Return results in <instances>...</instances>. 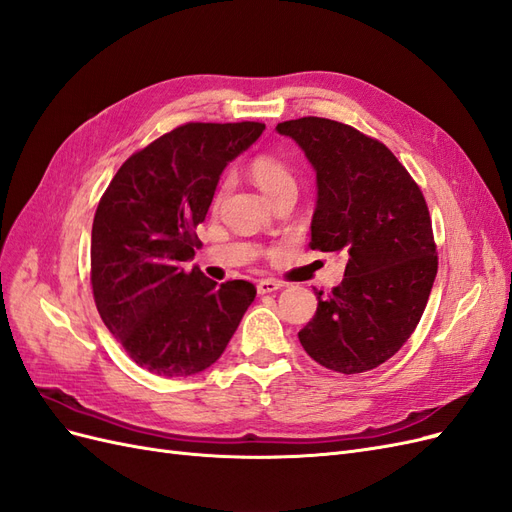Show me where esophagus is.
Instances as JSON below:
<instances>
[{"instance_id":"obj_1","label":"esophagus","mask_w":512,"mask_h":512,"mask_svg":"<svg viewBox=\"0 0 512 512\" xmlns=\"http://www.w3.org/2000/svg\"><path fill=\"white\" fill-rule=\"evenodd\" d=\"M284 284L282 282H277V280H260L258 282V292L260 294H269V292H275V290H280Z\"/></svg>"}]
</instances>
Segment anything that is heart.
Segmentation results:
<instances>
[{"instance_id":"b5f03b06","label":"heart","mask_w":512,"mask_h":512,"mask_svg":"<svg viewBox=\"0 0 512 512\" xmlns=\"http://www.w3.org/2000/svg\"><path fill=\"white\" fill-rule=\"evenodd\" d=\"M250 175L258 188L269 198H275L282 192H297V181H294L292 170L271 156H260L250 164ZM222 194V192H220Z\"/></svg>"}]
</instances>
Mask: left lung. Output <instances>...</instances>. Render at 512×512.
<instances>
[{"mask_svg":"<svg viewBox=\"0 0 512 512\" xmlns=\"http://www.w3.org/2000/svg\"><path fill=\"white\" fill-rule=\"evenodd\" d=\"M316 170L309 247L346 258L344 280L299 331L305 352L339 374L369 371L408 342L438 273L423 192L391 149L346 123H277Z\"/></svg>","mask_w":512,"mask_h":512,"instance_id":"8db88e82","label":"left lung"}]
</instances>
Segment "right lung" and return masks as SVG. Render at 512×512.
Returning a JSON list of instances; mask_svg holds the SVG:
<instances>
[{
    "mask_svg": "<svg viewBox=\"0 0 512 512\" xmlns=\"http://www.w3.org/2000/svg\"><path fill=\"white\" fill-rule=\"evenodd\" d=\"M265 123H185L136 151L108 183L91 228V288L106 329L130 359L164 378L192 376L226 350L256 297L185 262L200 243L228 162Z\"/></svg>",
    "mask_w": 512,
    "mask_h": 512,
    "instance_id": "add662e5",
    "label": "right lung"
}]
</instances>
